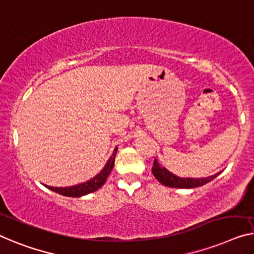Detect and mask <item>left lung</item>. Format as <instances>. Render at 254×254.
<instances>
[{"label": "left lung", "instance_id": "left-lung-1", "mask_svg": "<svg viewBox=\"0 0 254 254\" xmlns=\"http://www.w3.org/2000/svg\"><path fill=\"white\" fill-rule=\"evenodd\" d=\"M151 172H153L154 177L160 181L162 185H164L166 187H171V188H196V187H200L203 185H205L207 183H210L217 178L220 172L215 173L213 176H210L207 178H183V177H178L176 175H173L172 172H170L168 169H165L164 166L160 165L158 161L155 158L154 161V165L151 168Z\"/></svg>", "mask_w": 254, "mask_h": 254}]
</instances>
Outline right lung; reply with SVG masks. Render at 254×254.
Listing matches in <instances>:
<instances>
[{
	"label": "right lung",
	"instance_id": "obj_1",
	"mask_svg": "<svg viewBox=\"0 0 254 254\" xmlns=\"http://www.w3.org/2000/svg\"><path fill=\"white\" fill-rule=\"evenodd\" d=\"M116 153H117V147L114 149V151H113L112 156L109 157V160L104 166V169L101 170L97 176L91 178L90 180L85 181V183L75 185V186H69V187H51V186H47V185H45V187L49 188L52 191L58 192L60 195L67 196V197H81V196L88 195L90 192L96 191L106 183L109 173L112 172L113 168H114Z\"/></svg>",
	"mask_w": 254,
	"mask_h": 254
}]
</instances>
